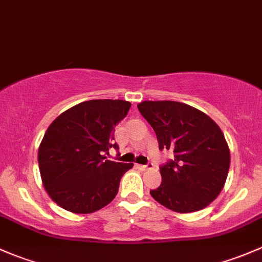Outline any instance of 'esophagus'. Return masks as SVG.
I'll return each instance as SVG.
<instances>
[{
  "mask_svg": "<svg viewBox=\"0 0 262 262\" xmlns=\"http://www.w3.org/2000/svg\"><path fill=\"white\" fill-rule=\"evenodd\" d=\"M152 163H149V164H146V165H141V164H139V165H137V168L140 169V170H142V171H145V170H150V169H152Z\"/></svg>",
  "mask_w": 262,
  "mask_h": 262,
  "instance_id": "34e87169",
  "label": "esophagus"
}]
</instances>
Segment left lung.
I'll return each instance as SVG.
<instances>
[{"label": "left lung", "instance_id": "left-lung-1", "mask_svg": "<svg viewBox=\"0 0 262 262\" xmlns=\"http://www.w3.org/2000/svg\"><path fill=\"white\" fill-rule=\"evenodd\" d=\"M137 108L155 131L160 150L174 151L161 166V184L151 196L166 208L190 213L206 208L225 187L230 147L220 126L206 113L174 101H144Z\"/></svg>", "mask_w": 262, "mask_h": 262}]
</instances>
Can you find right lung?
Returning <instances> with one entry per match:
<instances>
[{
    "mask_svg": "<svg viewBox=\"0 0 262 262\" xmlns=\"http://www.w3.org/2000/svg\"><path fill=\"white\" fill-rule=\"evenodd\" d=\"M131 103L122 99H92L59 115L45 132L37 152L40 175L49 196L72 213H93L118 193L121 177L134 164L107 160L117 145L115 126Z\"/></svg>",
    "mask_w": 262,
    "mask_h": 262,
    "instance_id": "1",
    "label": "right lung"
}]
</instances>
